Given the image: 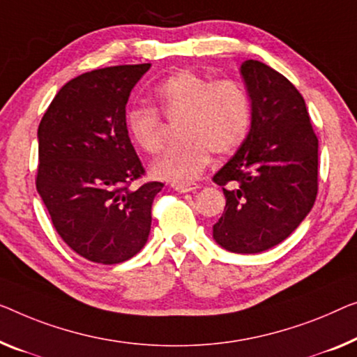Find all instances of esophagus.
I'll return each mask as SVG.
<instances>
[{"mask_svg": "<svg viewBox=\"0 0 357 357\" xmlns=\"http://www.w3.org/2000/svg\"><path fill=\"white\" fill-rule=\"evenodd\" d=\"M173 189L178 190V192L184 194V192H192V190L199 189V185L195 184H173Z\"/></svg>", "mask_w": 357, "mask_h": 357, "instance_id": "1", "label": "esophagus"}]
</instances>
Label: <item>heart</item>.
<instances>
[{
	"instance_id": "1",
	"label": "heart",
	"mask_w": 357,
	"mask_h": 357,
	"mask_svg": "<svg viewBox=\"0 0 357 357\" xmlns=\"http://www.w3.org/2000/svg\"><path fill=\"white\" fill-rule=\"evenodd\" d=\"M157 109L139 105L126 114L131 139L157 155L167 141V121L179 120L181 141L152 165L153 176L184 184L205 172L211 153L226 157L245 142L252 125L247 89L237 79H215L194 70H181L158 84Z\"/></svg>"
}]
</instances>
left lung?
<instances>
[{"instance_id": "1", "label": "left lung", "mask_w": 357, "mask_h": 357, "mask_svg": "<svg viewBox=\"0 0 357 357\" xmlns=\"http://www.w3.org/2000/svg\"><path fill=\"white\" fill-rule=\"evenodd\" d=\"M252 99V130L213 181L226 208L213 237L234 253H259L294 232L316 202L319 141L305 99L282 73L242 63Z\"/></svg>"}]
</instances>
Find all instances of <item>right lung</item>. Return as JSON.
Listing matches in <instances>:
<instances>
[{
    "mask_svg": "<svg viewBox=\"0 0 357 357\" xmlns=\"http://www.w3.org/2000/svg\"><path fill=\"white\" fill-rule=\"evenodd\" d=\"M149 67H104L73 78L40 121L36 189L62 241L88 261L123 263L151 232L163 184L131 188L146 169L126 128L128 98Z\"/></svg>",
    "mask_w": 357,
    "mask_h": 357,
    "instance_id": "right-lung-1",
    "label": "right lung"
}]
</instances>
